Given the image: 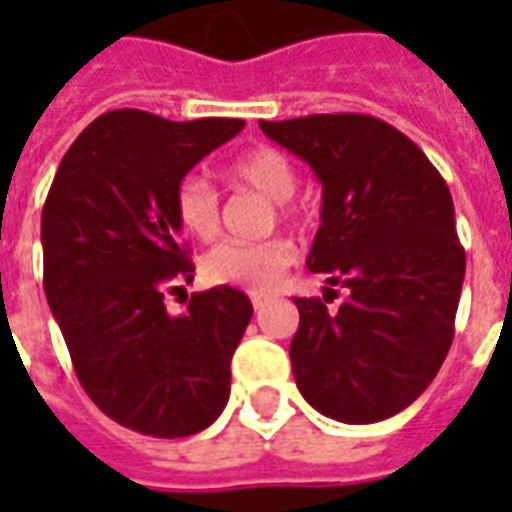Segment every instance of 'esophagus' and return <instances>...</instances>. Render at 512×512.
Listing matches in <instances>:
<instances>
[{
	"label": "esophagus",
	"mask_w": 512,
	"mask_h": 512,
	"mask_svg": "<svg viewBox=\"0 0 512 512\" xmlns=\"http://www.w3.org/2000/svg\"><path fill=\"white\" fill-rule=\"evenodd\" d=\"M263 304H266V296H252V307H255V310H260Z\"/></svg>",
	"instance_id": "34e87169"
}]
</instances>
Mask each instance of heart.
<instances>
[{"instance_id":"heart-1","label":"heart","mask_w":512,"mask_h":512,"mask_svg":"<svg viewBox=\"0 0 512 512\" xmlns=\"http://www.w3.org/2000/svg\"><path fill=\"white\" fill-rule=\"evenodd\" d=\"M227 178L238 189H252L277 202L282 216H293L290 197L296 191V167L277 147H252L230 161ZM178 224L197 241H213L222 230V202L211 180L186 175L172 194ZM296 260V249L285 238H268L260 244L224 241L202 257V279L208 285L266 293L277 285L285 268Z\"/></svg>"}]
</instances>
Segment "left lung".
Instances as JSON below:
<instances>
[{"mask_svg":"<svg viewBox=\"0 0 512 512\" xmlns=\"http://www.w3.org/2000/svg\"><path fill=\"white\" fill-rule=\"evenodd\" d=\"M323 186L307 268L348 288L340 310L293 299L296 386L348 425L395 417L439 373L452 345L466 255L447 183L406 134L370 115L260 120Z\"/></svg>","mask_w":512,"mask_h":512,"instance_id":"8db88e82","label":"left lung"}]
</instances>
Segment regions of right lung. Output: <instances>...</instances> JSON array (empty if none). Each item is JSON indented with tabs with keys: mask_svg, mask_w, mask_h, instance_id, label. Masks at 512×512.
Masks as SVG:
<instances>
[{
	"mask_svg": "<svg viewBox=\"0 0 512 512\" xmlns=\"http://www.w3.org/2000/svg\"><path fill=\"white\" fill-rule=\"evenodd\" d=\"M241 128L227 117L106 112L68 147L43 205V288L73 370L106 417L145 436H194L230 397L252 301L219 285L169 315L164 293L194 279L175 186Z\"/></svg>",
	"mask_w": 512,
	"mask_h": 512,
	"instance_id": "add662e5",
	"label": "right lung"
}]
</instances>
